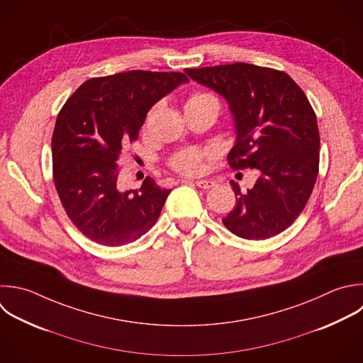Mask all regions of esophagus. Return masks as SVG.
Listing matches in <instances>:
<instances>
[{
  "instance_id": "obj_1",
  "label": "esophagus",
  "mask_w": 363,
  "mask_h": 363,
  "mask_svg": "<svg viewBox=\"0 0 363 363\" xmlns=\"http://www.w3.org/2000/svg\"><path fill=\"white\" fill-rule=\"evenodd\" d=\"M214 184H216V183H214L213 180H197V182H196V186L200 187V189H204V190L211 189Z\"/></svg>"
}]
</instances>
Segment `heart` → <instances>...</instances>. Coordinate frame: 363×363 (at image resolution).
Instances as JSON below:
<instances>
[{"label":"heart","mask_w":363,"mask_h":363,"mask_svg":"<svg viewBox=\"0 0 363 363\" xmlns=\"http://www.w3.org/2000/svg\"><path fill=\"white\" fill-rule=\"evenodd\" d=\"M208 101L217 102V99L213 95L197 92L187 101V104H200ZM203 152L197 149L186 150L173 159V167L184 174H199L203 170Z\"/></svg>","instance_id":"1"}]
</instances>
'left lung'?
Masks as SVG:
<instances>
[{
  "label": "left lung",
  "mask_w": 363,
  "mask_h": 363,
  "mask_svg": "<svg viewBox=\"0 0 363 363\" xmlns=\"http://www.w3.org/2000/svg\"><path fill=\"white\" fill-rule=\"evenodd\" d=\"M184 72L228 105L235 133L230 164L259 173L245 194L231 183L235 207L224 225L245 240L279 234L303 210L318 176L319 132L308 98L285 72L251 64Z\"/></svg>",
  "instance_id": "left-lung-1"
}]
</instances>
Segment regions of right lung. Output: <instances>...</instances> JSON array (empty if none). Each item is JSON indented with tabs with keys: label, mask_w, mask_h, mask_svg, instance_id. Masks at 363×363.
Masks as SVG:
<instances>
[{
	"label": "right lung",
	"mask_w": 363,
	"mask_h": 363,
	"mask_svg": "<svg viewBox=\"0 0 363 363\" xmlns=\"http://www.w3.org/2000/svg\"><path fill=\"white\" fill-rule=\"evenodd\" d=\"M189 79L180 72L129 71L89 79L67 101L52 136L54 182L77 228L95 242L136 241L157 221L172 190L146 177L119 190L116 160L147 112Z\"/></svg>",
	"instance_id": "obj_1"
}]
</instances>
